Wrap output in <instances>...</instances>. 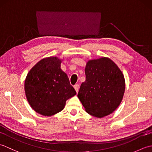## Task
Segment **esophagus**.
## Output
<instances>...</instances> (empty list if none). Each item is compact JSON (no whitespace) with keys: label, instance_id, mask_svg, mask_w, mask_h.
Returning a JSON list of instances; mask_svg holds the SVG:
<instances>
[{"label":"esophagus","instance_id":"obj_1","mask_svg":"<svg viewBox=\"0 0 152 152\" xmlns=\"http://www.w3.org/2000/svg\"><path fill=\"white\" fill-rule=\"evenodd\" d=\"M74 89H75L77 93H78V91H79V89H80V85H79V84L74 85Z\"/></svg>","mask_w":152,"mask_h":152}]
</instances>
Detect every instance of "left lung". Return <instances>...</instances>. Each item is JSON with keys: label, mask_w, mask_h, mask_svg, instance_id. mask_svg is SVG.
<instances>
[{"label": "left lung", "mask_w": 152, "mask_h": 152, "mask_svg": "<svg viewBox=\"0 0 152 152\" xmlns=\"http://www.w3.org/2000/svg\"><path fill=\"white\" fill-rule=\"evenodd\" d=\"M86 81L78 97L86 111L101 118L114 112L122 101L125 89L124 74L108 57L90 59L85 68Z\"/></svg>", "instance_id": "left-lung-1"}]
</instances>
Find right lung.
<instances>
[{"label":"right lung","instance_id":"obj_1","mask_svg":"<svg viewBox=\"0 0 152 152\" xmlns=\"http://www.w3.org/2000/svg\"><path fill=\"white\" fill-rule=\"evenodd\" d=\"M62 59L44 58L28 72L25 80V95L31 107L44 116L63 110L68 99L76 95L67 74L61 69Z\"/></svg>","mask_w":152,"mask_h":152}]
</instances>
